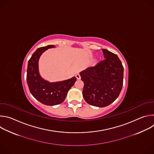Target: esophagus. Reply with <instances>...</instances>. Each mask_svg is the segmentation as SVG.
Instances as JSON below:
<instances>
[{
	"label": "esophagus",
	"mask_w": 154,
	"mask_h": 154,
	"mask_svg": "<svg viewBox=\"0 0 154 154\" xmlns=\"http://www.w3.org/2000/svg\"><path fill=\"white\" fill-rule=\"evenodd\" d=\"M75 77H76V78H77V80H80V74H76L75 75Z\"/></svg>",
	"instance_id": "esophagus-1"
}]
</instances>
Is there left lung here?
Segmentation results:
<instances>
[{"label":"left lung","mask_w":154,"mask_h":154,"mask_svg":"<svg viewBox=\"0 0 154 154\" xmlns=\"http://www.w3.org/2000/svg\"><path fill=\"white\" fill-rule=\"evenodd\" d=\"M105 59L80 72L84 83L83 96L90 105L105 107L119 96L123 85L124 68L117 55L102 49Z\"/></svg>","instance_id":"8db88e82"}]
</instances>
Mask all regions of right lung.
<instances>
[{
  "label": "right lung",
  "instance_id": "add662e5",
  "mask_svg": "<svg viewBox=\"0 0 154 154\" xmlns=\"http://www.w3.org/2000/svg\"><path fill=\"white\" fill-rule=\"evenodd\" d=\"M54 48L55 46L49 45L38 48L29 60L27 70V82L31 94L42 104L50 106L62 103L77 80L73 77L66 80L50 82L41 77L38 66L39 58L46 50Z\"/></svg>",
  "mask_w": 154,
  "mask_h": 154
}]
</instances>
